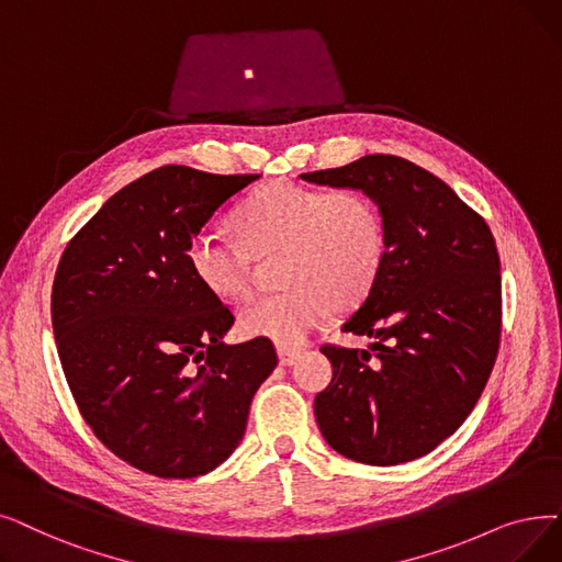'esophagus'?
Listing matches in <instances>:
<instances>
[{
  "label": "esophagus",
  "mask_w": 562,
  "mask_h": 562,
  "mask_svg": "<svg viewBox=\"0 0 562 562\" xmlns=\"http://www.w3.org/2000/svg\"><path fill=\"white\" fill-rule=\"evenodd\" d=\"M299 356H301V349H294V347H278L280 364H294Z\"/></svg>",
  "instance_id": "34e87169"
}]
</instances>
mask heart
<instances>
[{"label":"heart","instance_id":"1","mask_svg":"<svg viewBox=\"0 0 562 562\" xmlns=\"http://www.w3.org/2000/svg\"><path fill=\"white\" fill-rule=\"evenodd\" d=\"M243 240L200 232L188 263L209 294L238 301L250 291L255 257L282 250L276 294L238 312L248 337L296 347L326 322L333 305L345 310L370 294L385 261V223L379 204L360 190H324L296 181L255 188L234 211Z\"/></svg>","mask_w":562,"mask_h":562}]
</instances>
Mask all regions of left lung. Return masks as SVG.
Returning a JSON list of instances; mask_svg holds the SVG:
<instances>
[{
	"instance_id": "left-lung-1",
	"label": "left lung",
	"mask_w": 562,
	"mask_h": 562,
	"mask_svg": "<svg viewBox=\"0 0 562 562\" xmlns=\"http://www.w3.org/2000/svg\"><path fill=\"white\" fill-rule=\"evenodd\" d=\"M303 181L353 188L379 204L385 261L345 333L368 349L324 345L333 379L314 418L333 450L370 467L431 452L477 404L501 345V259L484 217L427 169L362 156Z\"/></svg>"
}]
</instances>
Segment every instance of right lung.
Returning a JSON list of instances; mask_svg holds the SVG:
<instances>
[{"mask_svg":"<svg viewBox=\"0 0 562 562\" xmlns=\"http://www.w3.org/2000/svg\"><path fill=\"white\" fill-rule=\"evenodd\" d=\"M259 175L165 165L121 188L66 246L53 330L99 441L156 477L213 471L246 434L271 339L225 345L234 314L194 278L190 240Z\"/></svg>","mask_w":562,"mask_h":562,"instance_id":"right-lung-1","label":"right lung"}]
</instances>
